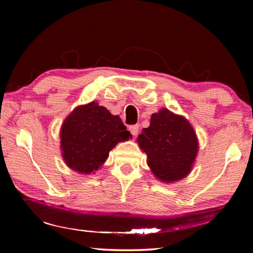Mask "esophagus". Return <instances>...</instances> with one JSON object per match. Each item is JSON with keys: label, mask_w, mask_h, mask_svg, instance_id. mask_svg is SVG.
<instances>
[{"label": "esophagus", "mask_w": 253, "mask_h": 253, "mask_svg": "<svg viewBox=\"0 0 253 253\" xmlns=\"http://www.w3.org/2000/svg\"><path fill=\"white\" fill-rule=\"evenodd\" d=\"M129 130H130L132 136H137V135H138V131H139V126L138 125H132V126L129 127Z\"/></svg>", "instance_id": "34e87169"}]
</instances>
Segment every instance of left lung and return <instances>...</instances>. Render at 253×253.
Returning a JSON list of instances; mask_svg holds the SVG:
<instances>
[{
	"instance_id": "left-lung-1",
	"label": "left lung",
	"mask_w": 253,
	"mask_h": 253,
	"mask_svg": "<svg viewBox=\"0 0 253 253\" xmlns=\"http://www.w3.org/2000/svg\"><path fill=\"white\" fill-rule=\"evenodd\" d=\"M137 143L147 154L153 174L165 183L187 176L199 151L191 124L166 108L152 115L151 125L138 135Z\"/></svg>"
}]
</instances>
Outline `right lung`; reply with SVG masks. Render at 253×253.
<instances>
[{
	"label": "right lung",
	"instance_id": "add662e5",
	"mask_svg": "<svg viewBox=\"0 0 253 253\" xmlns=\"http://www.w3.org/2000/svg\"><path fill=\"white\" fill-rule=\"evenodd\" d=\"M131 138L119 116L92 101L77 107L60 130L62 157L80 174L95 173L119 142Z\"/></svg>",
	"mask_w": 253,
	"mask_h": 253
}]
</instances>
